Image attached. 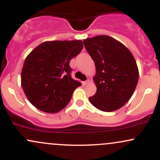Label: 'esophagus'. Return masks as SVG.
Here are the masks:
<instances>
[{"instance_id": "esophagus-1", "label": "esophagus", "mask_w": 160, "mask_h": 160, "mask_svg": "<svg viewBox=\"0 0 160 160\" xmlns=\"http://www.w3.org/2000/svg\"><path fill=\"white\" fill-rule=\"evenodd\" d=\"M89 82H90V80H89V79H88V80H86V81L82 82V84H83V85H87V84H89Z\"/></svg>"}]
</instances>
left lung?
Masks as SVG:
<instances>
[{
	"label": "left lung",
	"mask_w": 160,
	"mask_h": 160,
	"mask_svg": "<svg viewBox=\"0 0 160 160\" xmlns=\"http://www.w3.org/2000/svg\"><path fill=\"white\" fill-rule=\"evenodd\" d=\"M83 43L96 70L93 80L97 91L89 97V102L102 111L120 109L132 96L138 81V68L133 55L110 36L93 37Z\"/></svg>",
	"instance_id": "obj_1"
}]
</instances>
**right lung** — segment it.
Instances as JSON below:
<instances>
[{"instance_id":"add662e5","label":"right lung","mask_w":160,"mask_h":160,"mask_svg":"<svg viewBox=\"0 0 160 160\" xmlns=\"http://www.w3.org/2000/svg\"><path fill=\"white\" fill-rule=\"evenodd\" d=\"M83 47L80 40L45 41L28 55L21 74L27 98L40 111L56 113L81 83L71 78L69 62Z\"/></svg>"}]
</instances>
